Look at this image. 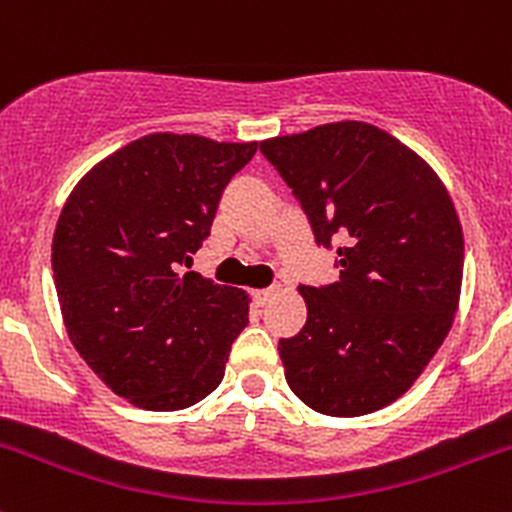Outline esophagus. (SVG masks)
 Listing matches in <instances>:
<instances>
[{"label":"esophagus","instance_id":"1","mask_svg":"<svg viewBox=\"0 0 512 512\" xmlns=\"http://www.w3.org/2000/svg\"><path fill=\"white\" fill-rule=\"evenodd\" d=\"M272 294H275V289H272V287H267V289H252V299H255L257 307H262V304L270 302Z\"/></svg>","mask_w":512,"mask_h":512}]
</instances>
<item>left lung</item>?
I'll list each match as a JSON object with an SVG mask.
<instances>
[{
  "label": "left lung",
  "mask_w": 512,
  "mask_h": 512,
  "mask_svg": "<svg viewBox=\"0 0 512 512\" xmlns=\"http://www.w3.org/2000/svg\"><path fill=\"white\" fill-rule=\"evenodd\" d=\"M260 153L339 267L332 285H299L307 324L277 347L289 389L319 414H371L414 384L453 324L463 232L451 195L414 151L361 121L270 138Z\"/></svg>",
  "instance_id": "1"
}]
</instances>
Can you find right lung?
Returning a JSON list of instances; mask_svg holds the SVG:
<instances>
[{"label": "right lung", "mask_w": 512, "mask_h": 512, "mask_svg": "<svg viewBox=\"0 0 512 512\" xmlns=\"http://www.w3.org/2000/svg\"><path fill=\"white\" fill-rule=\"evenodd\" d=\"M255 153L257 143L153 133L101 160L61 210L51 270L66 332L103 384L141 409H188L223 381L247 294L178 267Z\"/></svg>", "instance_id": "add662e5"}]
</instances>
